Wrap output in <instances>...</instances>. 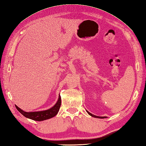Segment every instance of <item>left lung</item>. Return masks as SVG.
<instances>
[{"instance_id": "obj_1", "label": "left lung", "mask_w": 146, "mask_h": 146, "mask_svg": "<svg viewBox=\"0 0 146 146\" xmlns=\"http://www.w3.org/2000/svg\"><path fill=\"white\" fill-rule=\"evenodd\" d=\"M87 111V113H88V114H89L90 116H93V117H95V118H106V116H104V117H102V116H95V115H92V114H91L90 113H89L88 112V111Z\"/></svg>"}]
</instances>
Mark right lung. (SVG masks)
I'll return each mask as SVG.
<instances>
[{"mask_svg":"<svg viewBox=\"0 0 146 146\" xmlns=\"http://www.w3.org/2000/svg\"><path fill=\"white\" fill-rule=\"evenodd\" d=\"M61 105V96H59V100L57 102L56 105L52 106L50 109L44 110V111H36V112H25L23 110H21L20 108L18 107L17 105H15L16 108L18 110L21 114H22L26 118H30L31 119H33L35 121H43L45 119H48L49 118H51L52 117L55 116L59 110L60 106Z\"/></svg>","mask_w":146,"mask_h":146,"instance_id":"add662e5","label":"right lung"}]
</instances>
